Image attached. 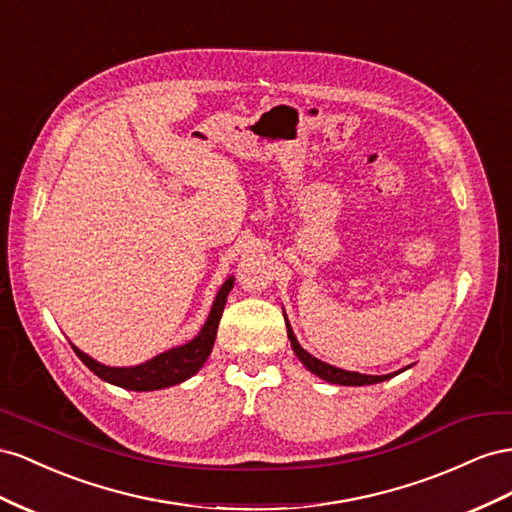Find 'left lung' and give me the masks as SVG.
<instances>
[{
  "label": "left lung",
  "instance_id": "8db88e82",
  "mask_svg": "<svg viewBox=\"0 0 512 512\" xmlns=\"http://www.w3.org/2000/svg\"><path fill=\"white\" fill-rule=\"evenodd\" d=\"M285 324H287V337H289V341H291V347H294V354L298 356V360H300V362L304 364V367L309 369L313 375H317V377H321V379H326V382H330V384H339V386H371V384L386 382V379L403 373L405 369H410V367H405V369H401V371H394V373H388V375H364V373H356V371L337 369V367H332V364L321 362L319 358H315V356H311L309 352H306V349L298 343L296 334H294V330H291L287 317H285Z\"/></svg>",
  "mask_w": 512,
  "mask_h": 512
}]
</instances>
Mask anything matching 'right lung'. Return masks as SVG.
Returning a JSON list of instances; mask_svg holds the SVG:
<instances>
[{
	"instance_id": "add662e5",
	"label": "right lung",
	"mask_w": 512,
	"mask_h": 512,
	"mask_svg": "<svg viewBox=\"0 0 512 512\" xmlns=\"http://www.w3.org/2000/svg\"><path fill=\"white\" fill-rule=\"evenodd\" d=\"M231 287H233V276H229V279L221 285V289H218L206 324L201 326L195 339H191L184 345L171 347L163 354H158L141 364H135V367H107V364H102V362L94 360L92 356L81 352L77 345H72V343L70 345H72V349H75V354L81 358V362L87 369L113 386H120L126 390H137V392H148V390H160V388L182 384L184 379L193 377L203 367V362L208 360L212 347H214L218 321H221Z\"/></svg>"
}]
</instances>
